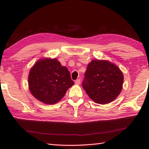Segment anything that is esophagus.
Returning a JSON list of instances; mask_svg holds the SVG:
<instances>
[{
    "label": "esophagus",
    "mask_w": 149,
    "mask_h": 149,
    "mask_svg": "<svg viewBox=\"0 0 149 149\" xmlns=\"http://www.w3.org/2000/svg\"><path fill=\"white\" fill-rule=\"evenodd\" d=\"M81 83V80L79 79H77V80L75 81V84H76V85H79Z\"/></svg>",
    "instance_id": "1"
}]
</instances>
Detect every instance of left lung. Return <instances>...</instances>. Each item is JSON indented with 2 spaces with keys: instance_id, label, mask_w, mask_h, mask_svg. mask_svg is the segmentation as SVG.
<instances>
[{
  "instance_id": "1",
  "label": "left lung",
  "mask_w": 149,
  "mask_h": 149,
  "mask_svg": "<svg viewBox=\"0 0 149 149\" xmlns=\"http://www.w3.org/2000/svg\"><path fill=\"white\" fill-rule=\"evenodd\" d=\"M123 81V72L115 64L106 60H93L88 64L82 85L94 102L106 104L119 95Z\"/></svg>"
}]
</instances>
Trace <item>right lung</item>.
Wrapping results in <instances>:
<instances>
[{
    "mask_svg": "<svg viewBox=\"0 0 149 149\" xmlns=\"http://www.w3.org/2000/svg\"><path fill=\"white\" fill-rule=\"evenodd\" d=\"M29 88L38 100L45 104H55L74 85L66 66L56 58L40 59L29 72Z\"/></svg>",
    "mask_w": 149,
    "mask_h": 149,
    "instance_id": "obj_1",
    "label": "right lung"
}]
</instances>
